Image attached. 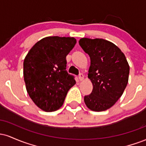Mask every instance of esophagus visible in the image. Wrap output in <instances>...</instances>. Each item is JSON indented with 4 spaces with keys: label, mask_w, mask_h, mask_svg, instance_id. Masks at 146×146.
<instances>
[{
    "label": "esophagus",
    "mask_w": 146,
    "mask_h": 146,
    "mask_svg": "<svg viewBox=\"0 0 146 146\" xmlns=\"http://www.w3.org/2000/svg\"><path fill=\"white\" fill-rule=\"evenodd\" d=\"M79 79H80V81H82L84 80V75L82 73H80V74H79Z\"/></svg>",
    "instance_id": "esophagus-1"
}]
</instances>
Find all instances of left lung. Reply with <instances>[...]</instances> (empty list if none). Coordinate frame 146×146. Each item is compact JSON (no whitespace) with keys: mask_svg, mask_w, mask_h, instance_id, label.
Instances as JSON below:
<instances>
[{"mask_svg":"<svg viewBox=\"0 0 146 146\" xmlns=\"http://www.w3.org/2000/svg\"><path fill=\"white\" fill-rule=\"evenodd\" d=\"M79 44L90 57L88 78L93 88L84 96L86 106L93 111L112 107L128 84L130 66L125 55L115 44L101 38H81Z\"/></svg>","mask_w":146,"mask_h":146,"instance_id":"left-lung-1","label":"left lung"}]
</instances>
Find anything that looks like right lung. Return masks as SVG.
<instances>
[{
  "label": "right lung",
  "mask_w": 146,
  "mask_h": 146,
  "mask_svg": "<svg viewBox=\"0 0 146 146\" xmlns=\"http://www.w3.org/2000/svg\"><path fill=\"white\" fill-rule=\"evenodd\" d=\"M76 40L70 37L42 38L30 49L23 63L26 88L35 104L46 112L62 106L68 90L76 82L68 74L66 57Z\"/></svg>",
  "instance_id": "obj_1"
}]
</instances>
